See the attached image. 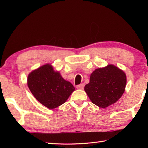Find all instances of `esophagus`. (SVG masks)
I'll return each instance as SVG.
<instances>
[{
  "mask_svg": "<svg viewBox=\"0 0 148 148\" xmlns=\"http://www.w3.org/2000/svg\"><path fill=\"white\" fill-rule=\"evenodd\" d=\"M84 86V84H79V85H77V86H76V88H77V89L83 90Z\"/></svg>",
  "mask_w": 148,
  "mask_h": 148,
  "instance_id": "obj_1",
  "label": "esophagus"
}]
</instances>
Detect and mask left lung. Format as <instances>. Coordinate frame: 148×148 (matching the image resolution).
<instances>
[{
	"label": "left lung",
	"mask_w": 148,
	"mask_h": 148,
	"mask_svg": "<svg viewBox=\"0 0 148 148\" xmlns=\"http://www.w3.org/2000/svg\"><path fill=\"white\" fill-rule=\"evenodd\" d=\"M126 74L116 66L109 64L95 69L90 75L84 91L92 102L101 108L114 103L125 92Z\"/></svg>",
	"instance_id": "obj_1"
}]
</instances>
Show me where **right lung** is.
Wrapping results in <instances>:
<instances>
[{
	"mask_svg": "<svg viewBox=\"0 0 148 148\" xmlns=\"http://www.w3.org/2000/svg\"><path fill=\"white\" fill-rule=\"evenodd\" d=\"M27 85L35 98L50 109L62 105L75 90L71 83L65 80L50 64L31 72L28 75Z\"/></svg>",
	"mask_w": 148,
	"mask_h": 148,
	"instance_id": "1",
	"label": "right lung"
}]
</instances>
